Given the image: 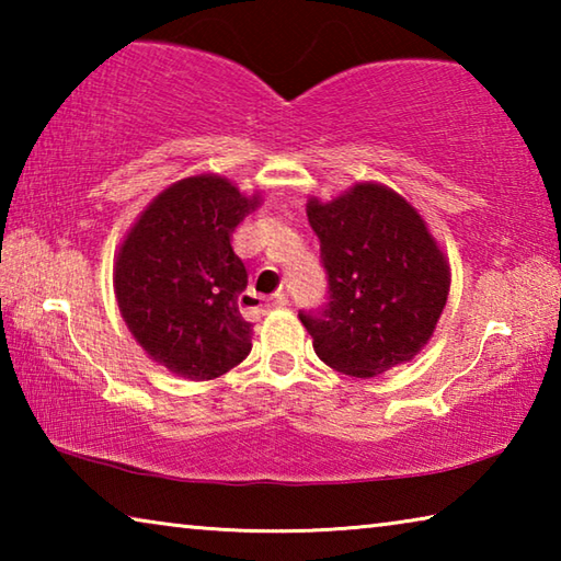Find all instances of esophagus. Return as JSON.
<instances>
[{
	"label": "esophagus",
	"mask_w": 561,
	"mask_h": 561,
	"mask_svg": "<svg viewBox=\"0 0 561 561\" xmlns=\"http://www.w3.org/2000/svg\"><path fill=\"white\" fill-rule=\"evenodd\" d=\"M240 307H242L244 314L257 319L262 314H267V311H272V309L287 307V297H284V294H277V297L264 299L262 294H257V291H244L240 297Z\"/></svg>",
	"instance_id": "1"
}]
</instances>
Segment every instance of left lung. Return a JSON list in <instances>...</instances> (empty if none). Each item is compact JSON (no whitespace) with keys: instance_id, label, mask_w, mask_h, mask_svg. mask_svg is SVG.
Segmentation results:
<instances>
[{"instance_id":"8db88e82","label":"left lung","mask_w":561,"mask_h":561,"mask_svg":"<svg viewBox=\"0 0 561 561\" xmlns=\"http://www.w3.org/2000/svg\"><path fill=\"white\" fill-rule=\"evenodd\" d=\"M307 215L327 272V301L299 311L317 356L356 378L411 360L450 291V267L421 215L376 183L327 205L309 201Z\"/></svg>"}]
</instances>
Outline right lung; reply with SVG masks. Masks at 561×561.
Masks as SVG:
<instances>
[{
    "mask_svg": "<svg viewBox=\"0 0 561 561\" xmlns=\"http://www.w3.org/2000/svg\"><path fill=\"white\" fill-rule=\"evenodd\" d=\"M257 205L225 178H185L148 205L118 252L113 284L130 334L190 381L227 374L252 348L240 314L247 270L230 240Z\"/></svg>",
    "mask_w": 561,
    "mask_h": 561,
    "instance_id": "add662e5",
    "label": "right lung"
}]
</instances>
